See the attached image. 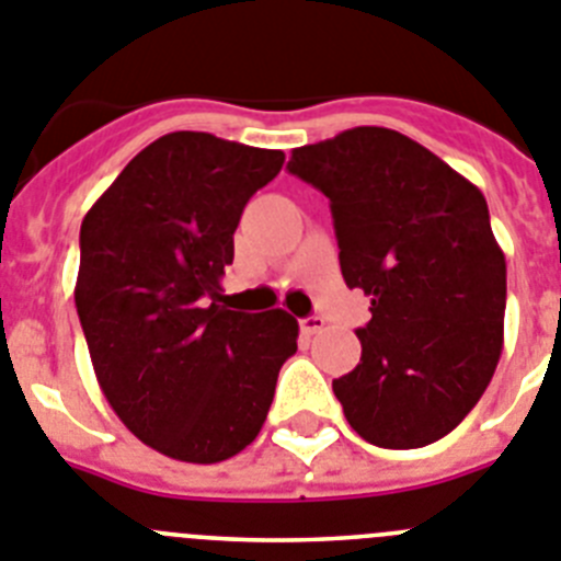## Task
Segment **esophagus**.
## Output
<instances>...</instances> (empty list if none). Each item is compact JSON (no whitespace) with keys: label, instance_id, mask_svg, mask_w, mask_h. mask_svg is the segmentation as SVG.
I'll use <instances>...</instances> for the list:
<instances>
[{"label":"esophagus","instance_id":"esophagus-1","mask_svg":"<svg viewBox=\"0 0 561 561\" xmlns=\"http://www.w3.org/2000/svg\"><path fill=\"white\" fill-rule=\"evenodd\" d=\"M324 324H328V321L321 319V316H308V319H301L299 321V330H301V335H316V333H321V330H324Z\"/></svg>","mask_w":561,"mask_h":561}]
</instances>
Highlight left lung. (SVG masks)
Listing matches in <instances>:
<instances>
[{"label":"left lung","instance_id":"obj_1","mask_svg":"<svg viewBox=\"0 0 561 561\" xmlns=\"http://www.w3.org/2000/svg\"><path fill=\"white\" fill-rule=\"evenodd\" d=\"M287 172L330 199L341 276L373 296L362 362L333 381L344 417L381 449L440 440L503 353L505 256L483 192L383 126L299 146Z\"/></svg>","mask_w":561,"mask_h":561}]
</instances>
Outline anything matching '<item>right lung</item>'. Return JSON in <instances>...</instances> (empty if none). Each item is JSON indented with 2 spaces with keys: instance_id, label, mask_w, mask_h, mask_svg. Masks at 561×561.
I'll list each match as a JSON object with an SVG mask.
<instances>
[{
  "instance_id": "add662e5",
  "label": "right lung",
  "mask_w": 561,
  "mask_h": 561,
  "mask_svg": "<svg viewBox=\"0 0 561 561\" xmlns=\"http://www.w3.org/2000/svg\"><path fill=\"white\" fill-rule=\"evenodd\" d=\"M279 149L169 133L126 163L81 222L76 308L95 378L138 440L220 462L260 435L299 324L231 310L220 279L248 199Z\"/></svg>"
}]
</instances>
